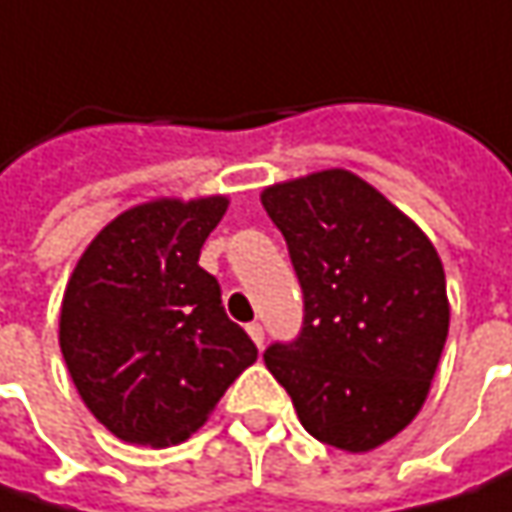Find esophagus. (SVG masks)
Segmentation results:
<instances>
[{
	"instance_id": "obj_1",
	"label": "esophagus",
	"mask_w": 512,
	"mask_h": 512,
	"mask_svg": "<svg viewBox=\"0 0 512 512\" xmlns=\"http://www.w3.org/2000/svg\"><path fill=\"white\" fill-rule=\"evenodd\" d=\"M246 332L252 335V341H255L257 346H263V326H260V323L252 321L249 326H246Z\"/></svg>"
}]
</instances>
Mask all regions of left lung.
Listing matches in <instances>:
<instances>
[{
	"label": "left lung",
	"mask_w": 512,
	"mask_h": 512,
	"mask_svg": "<svg viewBox=\"0 0 512 512\" xmlns=\"http://www.w3.org/2000/svg\"><path fill=\"white\" fill-rule=\"evenodd\" d=\"M292 257L303 323L263 361L318 441L367 453L421 410L447 341L444 266L410 217L332 168L263 191Z\"/></svg>",
	"instance_id": "left-lung-1"
}]
</instances>
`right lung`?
<instances>
[{
  "label": "right lung",
  "mask_w": 512,
  "mask_h": 512,
  "mask_svg": "<svg viewBox=\"0 0 512 512\" xmlns=\"http://www.w3.org/2000/svg\"><path fill=\"white\" fill-rule=\"evenodd\" d=\"M226 206V197L134 206L91 240L68 280L62 358L85 407L128 444L189 438L257 361L217 278L197 263Z\"/></svg>",
  "instance_id": "1"
}]
</instances>
